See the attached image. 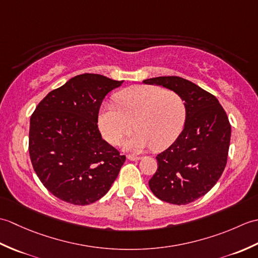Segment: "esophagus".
I'll return each mask as SVG.
<instances>
[{
	"label": "esophagus",
	"mask_w": 258,
	"mask_h": 258,
	"mask_svg": "<svg viewBox=\"0 0 258 258\" xmlns=\"http://www.w3.org/2000/svg\"><path fill=\"white\" fill-rule=\"evenodd\" d=\"M127 158L130 161H139V160H141V157L140 156H136V155H127Z\"/></svg>",
	"instance_id": "1"
}]
</instances>
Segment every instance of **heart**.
I'll list each match as a JSON object with an SVG mask.
<instances>
[{
  "instance_id": "obj_1",
  "label": "heart",
  "mask_w": 258,
  "mask_h": 258,
  "mask_svg": "<svg viewBox=\"0 0 258 258\" xmlns=\"http://www.w3.org/2000/svg\"><path fill=\"white\" fill-rule=\"evenodd\" d=\"M115 104L103 105L98 115V127L112 145L119 144L134 127L138 132L124 143L126 150L140 152L152 147L161 152L168 149L184 128L186 105L176 92L135 85L118 92Z\"/></svg>"
}]
</instances>
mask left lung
I'll use <instances>...</instances> for the list:
<instances>
[{"mask_svg": "<svg viewBox=\"0 0 258 258\" xmlns=\"http://www.w3.org/2000/svg\"><path fill=\"white\" fill-rule=\"evenodd\" d=\"M176 92L186 105L184 130L156 156L157 171L149 185L157 199L176 205L199 200L220 179L227 163L231 124L211 93L178 76L143 81Z\"/></svg>", "mask_w": 258, "mask_h": 258, "instance_id": "8db88e82", "label": "left lung"}]
</instances>
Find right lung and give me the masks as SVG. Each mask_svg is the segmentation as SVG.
<instances>
[{
    "mask_svg": "<svg viewBox=\"0 0 258 258\" xmlns=\"http://www.w3.org/2000/svg\"><path fill=\"white\" fill-rule=\"evenodd\" d=\"M123 81L81 74L51 91L30 119L29 152L45 188L70 204L87 205L111 188L126 157L102 139L98 111Z\"/></svg>",
    "mask_w": 258,
    "mask_h": 258,
    "instance_id": "obj_1",
    "label": "right lung"
}]
</instances>
